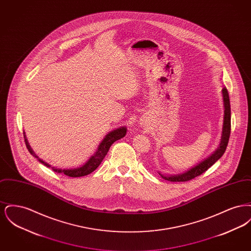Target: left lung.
<instances>
[{"label": "left lung", "mask_w": 251, "mask_h": 251, "mask_svg": "<svg viewBox=\"0 0 251 251\" xmlns=\"http://www.w3.org/2000/svg\"><path fill=\"white\" fill-rule=\"evenodd\" d=\"M222 97H223V105H224V119H223V128H222V134L220 144L218 148L215 151L204 159L201 163L196 165L195 167L188 169L185 172L179 173V174H163L158 171L159 175L163 179H167L169 181H187L194 179L200 175H201L203 172H205L209 167H212L215 162L221 158V156L224 154L226 149H227V142L229 139L230 134V104H229V98L227 94V89H222Z\"/></svg>", "instance_id": "obj_1"}]
</instances>
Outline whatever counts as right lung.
I'll return each mask as SVG.
<instances>
[{"label": "right lung", "mask_w": 251, "mask_h": 251, "mask_svg": "<svg viewBox=\"0 0 251 251\" xmlns=\"http://www.w3.org/2000/svg\"><path fill=\"white\" fill-rule=\"evenodd\" d=\"M126 132H127V128L125 126H122V127H120L116 130H113V131L108 132L107 134L104 136V138L102 139V141L99 145L95 153L93 155L90 156V158L84 163L82 167H76V168H64V169L51 167L50 165H49L48 163H46L42 159H40L38 156L36 155L35 151L32 150L31 146L29 145V142L26 138V135H25L24 131V134L25 144H26V147H27L29 152L35 158H36L39 163H41L45 167H50L54 172L64 173L65 175H67L69 177H74L75 178V177H83V176L92 173L96 168L100 165L103 158L107 154L108 151H109L111 145L114 142H116L117 140L120 139V138L124 137L126 135Z\"/></svg>", "instance_id": "right-lung-1"}]
</instances>
